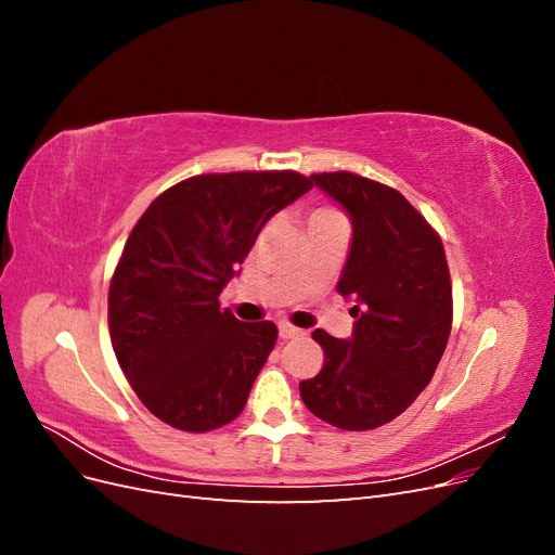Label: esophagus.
<instances>
[{
    "label": "esophagus",
    "mask_w": 555,
    "mask_h": 555,
    "mask_svg": "<svg viewBox=\"0 0 555 555\" xmlns=\"http://www.w3.org/2000/svg\"><path fill=\"white\" fill-rule=\"evenodd\" d=\"M278 331H280V338L282 340H294V338H300V335H306V331L292 326L289 322H280Z\"/></svg>",
    "instance_id": "1"
}]
</instances>
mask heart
<instances>
[{
	"label": "heart",
	"mask_w": 555,
	"mask_h": 555,
	"mask_svg": "<svg viewBox=\"0 0 555 555\" xmlns=\"http://www.w3.org/2000/svg\"><path fill=\"white\" fill-rule=\"evenodd\" d=\"M328 215H333L331 210H314L312 212V217H328ZM312 217H310V220H312Z\"/></svg>",
	"instance_id": "obj_1"
}]
</instances>
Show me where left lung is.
<instances>
[{"instance_id": "1", "label": "left lung", "mask_w": 555, "mask_h": 555, "mask_svg": "<svg viewBox=\"0 0 555 555\" xmlns=\"http://www.w3.org/2000/svg\"><path fill=\"white\" fill-rule=\"evenodd\" d=\"M310 180L351 220L338 294L354 300L347 340L317 328L324 367L300 382V398L322 422L371 430L405 412L426 389L451 331V280L438 233L410 201L357 173Z\"/></svg>"}]
</instances>
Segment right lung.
Instances as JSON below:
<instances>
[{
	"mask_svg": "<svg viewBox=\"0 0 555 555\" xmlns=\"http://www.w3.org/2000/svg\"><path fill=\"white\" fill-rule=\"evenodd\" d=\"M308 190L296 171L194 176L159 194L129 233L108 292L111 343L164 424L206 433L243 412L278 328L238 322L220 294L263 224Z\"/></svg>",
	"mask_w": 555,
	"mask_h": 555,
	"instance_id": "right-lung-1",
	"label": "right lung"
}]
</instances>
